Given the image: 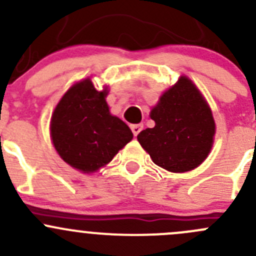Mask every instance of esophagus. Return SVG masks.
Returning <instances> with one entry per match:
<instances>
[{
	"label": "esophagus",
	"instance_id": "obj_1",
	"mask_svg": "<svg viewBox=\"0 0 256 256\" xmlns=\"http://www.w3.org/2000/svg\"><path fill=\"white\" fill-rule=\"evenodd\" d=\"M142 128H144L142 124H135V125H131V131H132L134 136H138V134L142 131Z\"/></svg>",
	"mask_w": 256,
	"mask_h": 256
}]
</instances>
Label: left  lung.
<instances>
[{
  "label": "left lung",
  "mask_w": 256,
  "mask_h": 256,
  "mask_svg": "<svg viewBox=\"0 0 256 256\" xmlns=\"http://www.w3.org/2000/svg\"><path fill=\"white\" fill-rule=\"evenodd\" d=\"M154 128L138 135V142L157 166L187 172L207 158L216 132L212 112L196 85L180 76L152 109Z\"/></svg>",
  "instance_id": "1"
}]
</instances>
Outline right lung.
<instances>
[{"mask_svg": "<svg viewBox=\"0 0 256 256\" xmlns=\"http://www.w3.org/2000/svg\"><path fill=\"white\" fill-rule=\"evenodd\" d=\"M106 89L98 92L92 80L76 82L64 94L52 116L50 135L59 156L89 174L109 164L132 140L128 126L109 112Z\"/></svg>", "mask_w": 256, "mask_h": 256, "instance_id": "1", "label": "right lung"}]
</instances>
